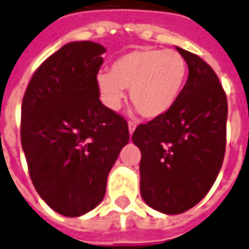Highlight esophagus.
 Listing matches in <instances>:
<instances>
[{"instance_id": "1", "label": "esophagus", "mask_w": 249, "mask_h": 249, "mask_svg": "<svg viewBox=\"0 0 249 249\" xmlns=\"http://www.w3.org/2000/svg\"><path fill=\"white\" fill-rule=\"evenodd\" d=\"M128 128H129V134L132 136L134 132V129H136V124H134V123H132V121H129V123H128Z\"/></svg>"}]
</instances>
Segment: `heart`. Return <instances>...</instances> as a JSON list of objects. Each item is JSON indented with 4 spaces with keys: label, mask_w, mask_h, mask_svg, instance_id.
I'll use <instances>...</instances> for the list:
<instances>
[{
    "label": "heart",
    "mask_w": 249,
    "mask_h": 249,
    "mask_svg": "<svg viewBox=\"0 0 249 249\" xmlns=\"http://www.w3.org/2000/svg\"><path fill=\"white\" fill-rule=\"evenodd\" d=\"M187 64L176 50L140 49L121 55L109 73H97L101 99L117 110L129 89L130 100L146 119H158L176 106L186 82Z\"/></svg>",
    "instance_id": "obj_1"
}]
</instances>
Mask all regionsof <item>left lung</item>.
I'll return each instance as SVG.
<instances>
[{
  "label": "left lung",
  "instance_id": "8db88e82",
  "mask_svg": "<svg viewBox=\"0 0 249 249\" xmlns=\"http://www.w3.org/2000/svg\"><path fill=\"white\" fill-rule=\"evenodd\" d=\"M189 76L166 115L139 125L132 141L141 150L140 191L145 203L176 215L203 199L226 152L227 97L213 70L198 55L176 47Z\"/></svg>",
  "mask_w": 249,
  "mask_h": 249
}]
</instances>
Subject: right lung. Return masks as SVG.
<instances>
[{"label": "right lung", "mask_w": 249, "mask_h": 249, "mask_svg": "<svg viewBox=\"0 0 249 249\" xmlns=\"http://www.w3.org/2000/svg\"><path fill=\"white\" fill-rule=\"evenodd\" d=\"M106 51L89 40L64 45L38 67L22 100L21 142L33 185L68 218L103 200L110 169L129 142L126 120L99 99Z\"/></svg>", "instance_id": "add662e5"}]
</instances>
